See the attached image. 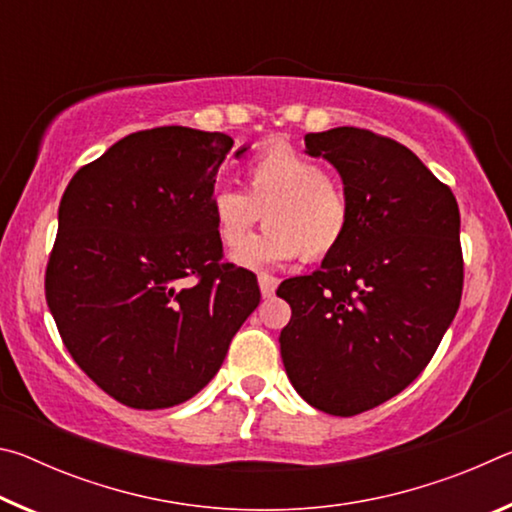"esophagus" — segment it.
<instances>
[{"label":"esophagus","mask_w":512,"mask_h":512,"mask_svg":"<svg viewBox=\"0 0 512 512\" xmlns=\"http://www.w3.org/2000/svg\"><path fill=\"white\" fill-rule=\"evenodd\" d=\"M257 280H259V289H262V296H264V298L275 296L277 284H280V280H277V277L268 275V273H259Z\"/></svg>","instance_id":"esophagus-1"}]
</instances>
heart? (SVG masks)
I'll return each mask as SVG.
<instances>
[{
	"label": "heart",
	"mask_w": 512,
	"mask_h": 512,
	"mask_svg": "<svg viewBox=\"0 0 512 512\" xmlns=\"http://www.w3.org/2000/svg\"><path fill=\"white\" fill-rule=\"evenodd\" d=\"M244 183V192L219 187L210 198L216 235L230 253L243 248L265 214L267 232L245 245L239 262H289L298 255L316 262L343 244L352 219L350 198L318 160L277 142L246 164Z\"/></svg>",
	"instance_id": "obj_1"
}]
</instances>
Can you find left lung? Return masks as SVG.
I'll return each instance as SVG.
<instances>
[{"label": "left lung", "instance_id": "left-lung-1", "mask_svg": "<svg viewBox=\"0 0 512 512\" xmlns=\"http://www.w3.org/2000/svg\"><path fill=\"white\" fill-rule=\"evenodd\" d=\"M334 164L350 230L318 271L289 277L280 352L305 402L357 415L402 393L427 368L461 305V214L452 189L391 137L341 126L305 135Z\"/></svg>", "mask_w": 512, "mask_h": 512}]
</instances>
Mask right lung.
Wrapping results in <instances>:
<instances>
[{
	"label": "right lung",
	"instance_id": "right-lung-1",
	"mask_svg": "<svg viewBox=\"0 0 512 512\" xmlns=\"http://www.w3.org/2000/svg\"><path fill=\"white\" fill-rule=\"evenodd\" d=\"M232 144L185 126L131 133L60 201L49 311L79 368L131 409H169L210 384L262 298L255 273L223 264L210 214Z\"/></svg>",
	"mask_w": 512,
	"mask_h": 512
}]
</instances>
